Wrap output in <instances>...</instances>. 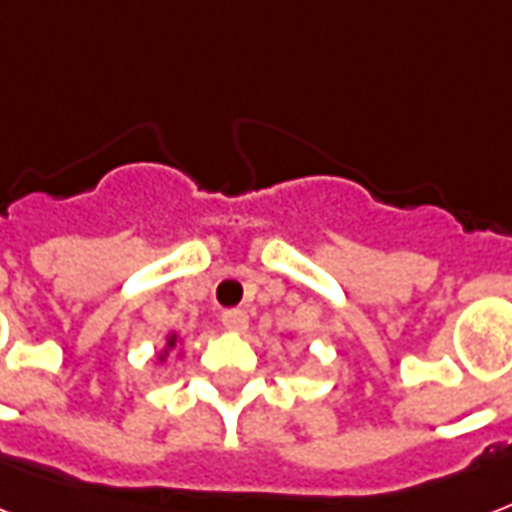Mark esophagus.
I'll list each match as a JSON object with an SVG mask.
<instances>
[{
	"instance_id": "esophagus-1",
	"label": "esophagus",
	"mask_w": 512,
	"mask_h": 512,
	"mask_svg": "<svg viewBox=\"0 0 512 512\" xmlns=\"http://www.w3.org/2000/svg\"><path fill=\"white\" fill-rule=\"evenodd\" d=\"M222 325L228 327L230 333H244L249 327V317L247 311H241V308H230L222 314Z\"/></svg>"
}]
</instances>
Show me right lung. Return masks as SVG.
Instances as JSON below:
<instances>
[{"label": "right lung", "mask_w": 512, "mask_h": 512, "mask_svg": "<svg viewBox=\"0 0 512 512\" xmlns=\"http://www.w3.org/2000/svg\"><path fill=\"white\" fill-rule=\"evenodd\" d=\"M179 343H185V338H182V335L174 333V330H171V333H166L163 349L158 351V357H155V360H158V365H166V360H169V357H171V351L177 349ZM182 357H185V351H177V360H182Z\"/></svg>", "instance_id": "add662e5"}]
</instances>
